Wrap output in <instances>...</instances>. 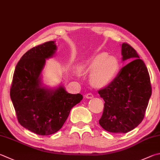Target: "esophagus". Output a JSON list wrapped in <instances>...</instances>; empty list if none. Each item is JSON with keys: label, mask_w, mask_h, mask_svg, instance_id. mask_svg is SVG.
Instances as JSON below:
<instances>
[{"label": "esophagus", "mask_w": 160, "mask_h": 160, "mask_svg": "<svg viewBox=\"0 0 160 160\" xmlns=\"http://www.w3.org/2000/svg\"><path fill=\"white\" fill-rule=\"evenodd\" d=\"M85 97H86L87 98H92L93 97H94V94H93L92 93L89 92V93H88V94H86Z\"/></svg>", "instance_id": "esophagus-1"}]
</instances>
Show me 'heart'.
Segmentation results:
<instances>
[{
    "label": "heart",
    "instance_id": "heart-1",
    "mask_svg": "<svg viewBox=\"0 0 160 160\" xmlns=\"http://www.w3.org/2000/svg\"><path fill=\"white\" fill-rule=\"evenodd\" d=\"M120 69L118 60L107 53H100L80 66L83 73H92L91 82L98 88L105 87L112 82Z\"/></svg>",
    "mask_w": 160,
    "mask_h": 160
}]
</instances>
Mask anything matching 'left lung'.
<instances>
[{"mask_svg":"<svg viewBox=\"0 0 160 160\" xmlns=\"http://www.w3.org/2000/svg\"><path fill=\"white\" fill-rule=\"evenodd\" d=\"M123 61L132 62L98 93L105 101L99 124L109 132L127 133L143 120L152 94L148 71L143 61L128 43L122 45Z\"/></svg>","mask_w":160,"mask_h":160,"instance_id":"left-lung-1","label":"left lung"}]
</instances>
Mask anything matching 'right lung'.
Listing matches in <instances>:
<instances>
[{"label": "right lung", "mask_w": 160, "mask_h": 160, "mask_svg": "<svg viewBox=\"0 0 160 160\" xmlns=\"http://www.w3.org/2000/svg\"><path fill=\"white\" fill-rule=\"evenodd\" d=\"M57 46L48 41L31 48L17 63L10 88V97L17 120L36 134L56 133L68 118L71 108L82 99L63 87L50 90L41 87L40 76L45 59L54 54Z\"/></svg>", "instance_id": "1"}]
</instances>
